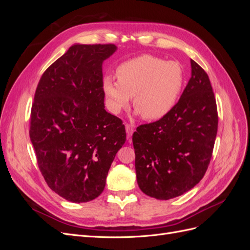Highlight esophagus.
<instances>
[{
	"mask_svg": "<svg viewBox=\"0 0 250 250\" xmlns=\"http://www.w3.org/2000/svg\"><path fill=\"white\" fill-rule=\"evenodd\" d=\"M125 128H126V133H127L128 137H131L132 133L134 132V127H133V125H131V124H126V125H125Z\"/></svg>",
	"mask_w": 250,
	"mask_h": 250,
	"instance_id": "1",
	"label": "esophagus"
}]
</instances>
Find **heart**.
Returning <instances> with one entry per match:
<instances>
[{
	"mask_svg": "<svg viewBox=\"0 0 250 250\" xmlns=\"http://www.w3.org/2000/svg\"><path fill=\"white\" fill-rule=\"evenodd\" d=\"M117 80L103 79V92L112 113L126 109L133 97L138 113L149 121L166 117L175 106L185 83V73L177 62L141 55L117 67Z\"/></svg>",
	"mask_w": 250,
	"mask_h": 250,
	"instance_id": "b5f03b06",
	"label": "heart"
}]
</instances>
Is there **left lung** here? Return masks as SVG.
I'll list each match as a JSON object with an SVG mask.
<instances>
[{
  "label": "left lung",
  "mask_w": 250,
  "mask_h": 250,
  "mask_svg": "<svg viewBox=\"0 0 250 250\" xmlns=\"http://www.w3.org/2000/svg\"><path fill=\"white\" fill-rule=\"evenodd\" d=\"M192 77L167 116L132 135L135 172L143 193L168 200L190 191L206 174L218 130L208 74L191 59Z\"/></svg>",
  "instance_id": "obj_1"
}]
</instances>
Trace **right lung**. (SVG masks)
<instances>
[{
  "label": "right lung",
  "mask_w": 250,
  "mask_h": 250,
  "mask_svg": "<svg viewBox=\"0 0 250 250\" xmlns=\"http://www.w3.org/2000/svg\"><path fill=\"white\" fill-rule=\"evenodd\" d=\"M117 47L74 44L44 71L30 117V140L52 191L71 202L97 198L126 141L122 120L104 109L102 63Z\"/></svg>",
  "instance_id": "obj_1"
}]
</instances>
